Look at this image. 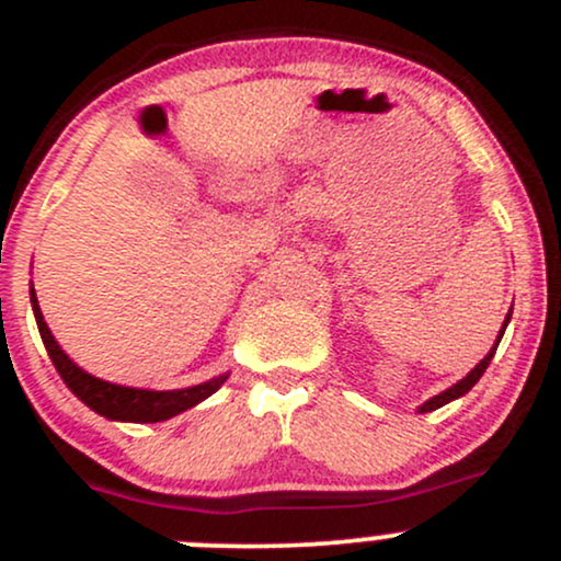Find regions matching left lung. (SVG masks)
<instances>
[{"mask_svg":"<svg viewBox=\"0 0 561 561\" xmlns=\"http://www.w3.org/2000/svg\"><path fill=\"white\" fill-rule=\"evenodd\" d=\"M511 314H514V309H508V314H505V322H503V328H500L497 339H494V346H492V350L486 352V357H483L481 363L476 365V368L470 370L468 376H465V379H459L457 385H451L449 389H444V392H440V394H435V398L424 400V403L420 405V414H427V411H435V409H440V405H446V403H451V400L462 398L465 392H470V389L476 387V381L481 379V376H483V370H486V368H489V363H492L494 352H497V344H500V339H503L505 328H508V322H511Z\"/></svg>","mask_w":561,"mask_h":561,"instance_id":"left-lung-1","label":"left lung"}]
</instances>
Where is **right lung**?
Instances as JSON below:
<instances>
[{
    "label": "right lung",
    "mask_w": 561,
    "mask_h": 561,
    "mask_svg": "<svg viewBox=\"0 0 561 561\" xmlns=\"http://www.w3.org/2000/svg\"><path fill=\"white\" fill-rule=\"evenodd\" d=\"M28 296H32V311L34 320H37L39 335H43V344L50 355L53 365H56L58 376L64 379V385L72 389V394L91 411H96L99 416L112 422H167L172 416L182 414V411L193 409L202 400L215 394L217 389L226 385L228 374L215 376V379L202 381V385L182 387V389H141V387H126V385H112V381L91 376L88 370H82L80 365H75L69 359L67 352L58 346V341L53 339L50 328H47L43 309L37 304V293L34 285L28 287Z\"/></svg>",
    "instance_id": "add662e5"
}]
</instances>
